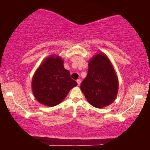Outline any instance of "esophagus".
<instances>
[{
    "label": "esophagus",
    "instance_id": "obj_1",
    "mask_svg": "<svg viewBox=\"0 0 150 150\" xmlns=\"http://www.w3.org/2000/svg\"><path fill=\"white\" fill-rule=\"evenodd\" d=\"M81 81L80 79H77V85H79L81 84Z\"/></svg>",
    "mask_w": 150,
    "mask_h": 150
}]
</instances>
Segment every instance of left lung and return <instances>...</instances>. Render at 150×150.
I'll use <instances>...</instances> for the list:
<instances>
[{
  "label": "left lung",
  "instance_id": "1",
  "mask_svg": "<svg viewBox=\"0 0 150 150\" xmlns=\"http://www.w3.org/2000/svg\"><path fill=\"white\" fill-rule=\"evenodd\" d=\"M86 99L94 107L111 105L117 96L118 80L112 64L103 52L89 59L87 77L81 85Z\"/></svg>",
  "mask_w": 150,
  "mask_h": 150
}]
</instances>
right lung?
Listing matches in <instances>:
<instances>
[{
  "label": "right lung",
  "instance_id": "1",
  "mask_svg": "<svg viewBox=\"0 0 150 150\" xmlns=\"http://www.w3.org/2000/svg\"><path fill=\"white\" fill-rule=\"evenodd\" d=\"M77 85V83L71 78L70 72L64 68L62 58L55 54L45 58L32 80L35 99L47 106L59 105Z\"/></svg>",
  "mask_w": 150,
  "mask_h": 150
}]
</instances>
